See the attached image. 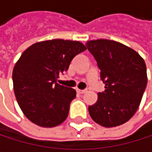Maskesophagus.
<instances>
[{
	"label": "esophagus",
	"instance_id": "obj_1",
	"mask_svg": "<svg viewBox=\"0 0 152 152\" xmlns=\"http://www.w3.org/2000/svg\"><path fill=\"white\" fill-rule=\"evenodd\" d=\"M76 91H77L79 94H83V93H85V92L87 91V89H85V90H79V89H77Z\"/></svg>",
	"mask_w": 152,
	"mask_h": 152
}]
</instances>
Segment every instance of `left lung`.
Wrapping results in <instances>:
<instances>
[{"label":"left lung","mask_w":152,"mask_h":152,"mask_svg":"<svg viewBox=\"0 0 152 152\" xmlns=\"http://www.w3.org/2000/svg\"><path fill=\"white\" fill-rule=\"evenodd\" d=\"M86 46L97 61L106 88L89 106V113L103 127L120 126L130 120L140 106L147 85L145 62L134 49L117 41L91 40Z\"/></svg>","instance_id":"left-lung-1"}]
</instances>
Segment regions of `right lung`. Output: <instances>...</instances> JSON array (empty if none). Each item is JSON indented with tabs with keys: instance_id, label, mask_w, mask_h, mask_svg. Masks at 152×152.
Returning <instances> with one entry per match:
<instances>
[{
	"instance_id": "obj_1",
	"label": "right lung",
	"mask_w": 152,
	"mask_h": 152,
	"mask_svg": "<svg viewBox=\"0 0 152 152\" xmlns=\"http://www.w3.org/2000/svg\"><path fill=\"white\" fill-rule=\"evenodd\" d=\"M84 50L79 41L52 39L37 42L22 53L13 69V85L17 103L31 122L53 128L67 119L76 92L57 81Z\"/></svg>"
}]
</instances>
